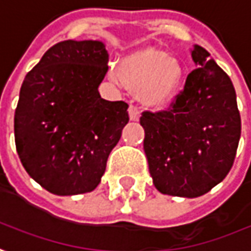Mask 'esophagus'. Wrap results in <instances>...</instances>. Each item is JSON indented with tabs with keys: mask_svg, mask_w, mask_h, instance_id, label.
<instances>
[{
	"mask_svg": "<svg viewBox=\"0 0 251 251\" xmlns=\"http://www.w3.org/2000/svg\"><path fill=\"white\" fill-rule=\"evenodd\" d=\"M127 112H129V118H130L132 121H137V119L140 118V111H139L137 107H134V105H129Z\"/></svg>",
	"mask_w": 251,
	"mask_h": 251,
	"instance_id": "34e87169",
	"label": "esophagus"
}]
</instances>
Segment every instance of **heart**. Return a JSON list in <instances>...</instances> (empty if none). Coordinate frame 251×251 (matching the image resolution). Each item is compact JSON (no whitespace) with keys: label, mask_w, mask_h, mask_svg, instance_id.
Wrapping results in <instances>:
<instances>
[{"label":"heart","mask_w":251,"mask_h":251,"mask_svg":"<svg viewBox=\"0 0 251 251\" xmlns=\"http://www.w3.org/2000/svg\"><path fill=\"white\" fill-rule=\"evenodd\" d=\"M111 79L133 91L152 107H164L175 97L183 69L175 59L158 50H144L127 56L119 69L109 72Z\"/></svg>","instance_id":"obj_1"}]
</instances>
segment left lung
<instances>
[{"instance_id": "left-lung-1", "label": "left lung", "mask_w": 251, "mask_h": 251, "mask_svg": "<svg viewBox=\"0 0 251 251\" xmlns=\"http://www.w3.org/2000/svg\"><path fill=\"white\" fill-rule=\"evenodd\" d=\"M197 65L169 108L144 111V152L162 195L199 197L222 182L233 165L240 114L229 76L207 50L192 51Z\"/></svg>"}]
</instances>
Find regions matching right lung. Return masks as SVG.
Listing matches in <instances>:
<instances>
[{
    "label": "right lung",
    "mask_w": 251,
    "mask_h": 251,
    "mask_svg": "<svg viewBox=\"0 0 251 251\" xmlns=\"http://www.w3.org/2000/svg\"><path fill=\"white\" fill-rule=\"evenodd\" d=\"M101 41L56 43L26 75L15 109V144L26 172L50 193L94 190L129 122L127 104L100 97L108 71Z\"/></svg>",
    "instance_id": "obj_1"
}]
</instances>
